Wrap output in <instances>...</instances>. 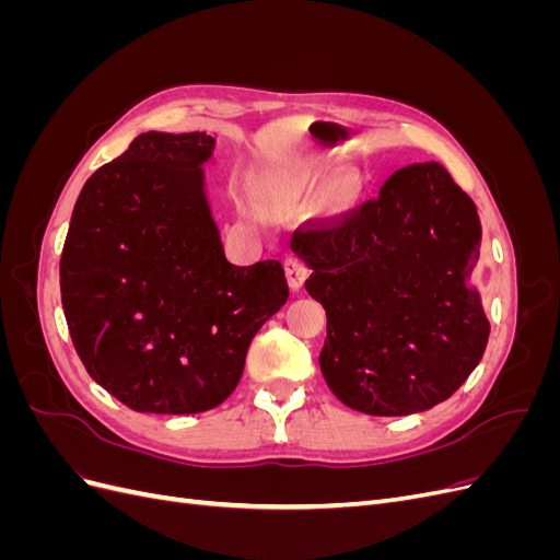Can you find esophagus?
Masks as SVG:
<instances>
[{
	"label": "esophagus",
	"instance_id": "34e87169",
	"mask_svg": "<svg viewBox=\"0 0 560 560\" xmlns=\"http://www.w3.org/2000/svg\"><path fill=\"white\" fill-rule=\"evenodd\" d=\"M284 273H287V282H290V290L299 292L303 282H306V278H308V268L301 259L290 257L284 261Z\"/></svg>",
	"mask_w": 560,
	"mask_h": 560
}]
</instances>
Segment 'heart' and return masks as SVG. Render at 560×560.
Masks as SVG:
<instances>
[{"label": "heart", "mask_w": 560, "mask_h": 560, "mask_svg": "<svg viewBox=\"0 0 560 560\" xmlns=\"http://www.w3.org/2000/svg\"><path fill=\"white\" fill-rule=\"evenodd\" d=\"M362 198L360 175L334 161L261 167L249 177V200L261 214H301L315 206L327 219L348 217Z\"/></svg>", "instance_id": "heart-1"}]
</instances>
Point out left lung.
I'll list each match as a JSON object with an SVG mask.
<instances>
[{"mask_svg":"<svg viewBox=\"0 0 560 560\" xmlns=\"http://www.w3.org/2000/svg\"><path fill=\"white\" fill-rule=\"evenodd\" d=\"M481 222L436 161L409 163L334 229L294 233L327 313L319 369L369 416H411L448 399L483 358L490 325L471 282Z\"/></svg>","mask_w":560,"mask_h":560,"instance_id":"1","label":"left lung"}]
</instances>
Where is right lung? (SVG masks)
<instances>
[{
  "mask_svg": "<svg viewBox=\"0 0 560 560\" xmlns=\"http://www.w3.org/2000/svg\"><path fill=\"white\" fill-rule=\"evenodd\" d=\"M208 132L138 135L77 198L60 257L62 311L91 378L140 413L222 404L290 296L280 261L235 266L206 189Z\"/></svg>",
  "mask_w": 560,
  "mask_h": 560,
  "instance_id": "obj_1",
  "label": "right lung"
}]
</instances>
